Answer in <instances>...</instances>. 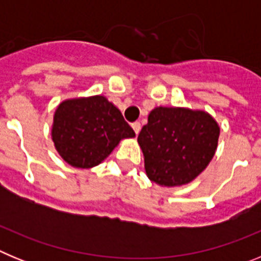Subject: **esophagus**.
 <instances>
[{"mask_svg": "<svg viewBox=\"0 0 261 261\" xmlns=\"http://www.w3.org/2000/svg\"><path fill=\"white\" fill-rule=\"evenodd\" d=\"M132 128H133V130H135L136 135H138V133H140V130H141V124L138 123V121H136V123L132 124Z\"/></svg>", "mask_w": 261, "mask_h": 261, "instance_id": "esophagus-1", "label": "esophagus"}]
</instances>
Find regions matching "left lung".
Segmentation results:
<instances>
[{
    "label": "left lung",
    "instance_id": "1",
    "mask_svg": "<svg viewBox=\"0 0 261 261\" xmlns=\"http://www.w3.org/2000/svg\"><path fill=\"white\" fill-rule=\"evenodd\" d=\"M218 137L220 126L205 111L154 108L137 138L147 177L165 187L191 183L214 156Z\"/></svg>",
    "mask_w": 261,
    "mask_h": 261
}]
</instances>
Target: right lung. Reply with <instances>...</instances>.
<instances>
[{"instance_id": "obj_1", "label": "right lung", "mask_w": 261, "mask_h": 261, "mask_svg": "<svg viewBox=\"0 0 261 261\" xmlns=\"http://www.w3.org/2000/svg\"><path fill=\"white\" fill-rule=\"evenodd\" d=\"M119 108L102 95L66 99L60 103L52 125V141L73 167L102 163L123 138L135 137Z\"/></svg>"}]
</instances>
